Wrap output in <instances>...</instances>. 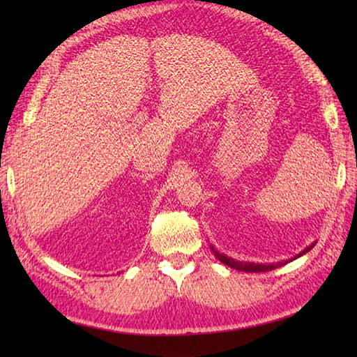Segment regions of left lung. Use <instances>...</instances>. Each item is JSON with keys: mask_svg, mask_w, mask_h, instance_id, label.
Here are the masks:
<instances>
[{"mask_svg": "<svg viewBox=\"0 0 357 357\" xmlns=\"http://www.w3.org/2000/svg\"><path fill=\"white\" fill-rule=\"evenodd\" d=\"M314 247V244H312L310 247H307L305 250H302V252L298 255V256H294V257H291L290 261H293V259H296V257H299V256H302V255H305V253H308L310 250H312ZM211 250H213V253H215V256L218 257L219 261H221L222 264H225V265H229L230 268H234V270H239V271H247V273H259V271H270V270H275V268H278V267H282V265H285L288 261H282V262H276V264H255V262H241V261H234L233 257H227L225 255H222V253H219L218 250H215V247H211Z\"/></svg>", "mask_w": 357, "mask_h": 357, "instance_id": "left-lung-1", "label": "left lung"}]
</instances>
